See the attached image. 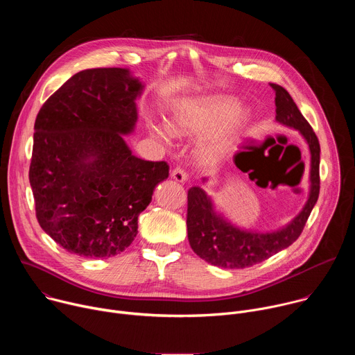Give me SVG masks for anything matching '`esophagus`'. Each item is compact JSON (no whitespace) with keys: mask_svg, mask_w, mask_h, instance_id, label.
Segmentation results:
<instances>
[{"mask_svg":"<svg viewBox=\"0 0 355 355\" xmlns=\"http://www.w3.org/2000/svg\"><path fill=\"white\" fill-rule=\"evenodd\" d=\"M171 177L177 181V182H185L187 181V173L184 168L181 167H175L173 171H171Z\"/></svg>","mask_w":355,"mask_h":355,"instance_id":"34e87169","label":"esophagus"}]
</instances>
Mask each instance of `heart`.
Wrapping results in <instances>:
<instances>
[{"instance_id": "b5f03b06", "label": "heart", "mask_w": 355, "mask_h": 355, "mask_svg": "<svg viewBox=\"0 0 355 355\" xmlns=\"http://www.w3.org/2000/svg\"><path fill=\"white\" fill-rule=\"evenodd\" d=\"M250 118L248 111L236 105V101L225 95L184 98L174 105L171 129L180 136H195L208 132L198 144L202 162L216 163L223 157L241 135ZM167 139V130H157Z\"/></svg>"}]
</instances>
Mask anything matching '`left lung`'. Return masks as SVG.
Masks as SVG:
<instances>
[{"instance_id":"left-lung-1","label":"left lung","mask_w":355,"mask_h":355,"mask_svg":"<svg viewBox=\"0 0 355 355\" xmlns=\"http://www.w3.org/2000/svg\"><path fill=\"white\" fill-rule=\"evenodd\" d=\"M270 85L275 91L277 122L296 129L309 144V199L305 208L284 229L270 233H256L233 226L222 215L215 212L212 200L204 189H200L199 187L189 188L187 209L189 245L195 254L202 260L220 268H247L270 259L278 251L289 247L300 236L319 198L320 144L318 136L297 110L289 92L278 84Z\"/></svg>"}]
</instances>
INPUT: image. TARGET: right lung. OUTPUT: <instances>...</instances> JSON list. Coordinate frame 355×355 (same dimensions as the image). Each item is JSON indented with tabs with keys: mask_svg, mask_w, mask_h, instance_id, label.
I'll use <instances>...</instances> for the list:
<instances>
[{
	"mask_svg": "<svg viewBox=\"0 0 355 355\" xmlns=\"http://www.w3.org/2000/svg\"><path fill=\"white\" fill-rule=\"evenodd\" d=\"M141 83L128 69H88L42 105L29 182L40 227L80 257H114L137 234V218L166 162L132 155L122 135L135 129Z\"/></svg>",
	"mask_w": 355,
	"mask_h": 355,
	"instance_id": "obj_1",
	"label": "right lung"
}]
</instances>
